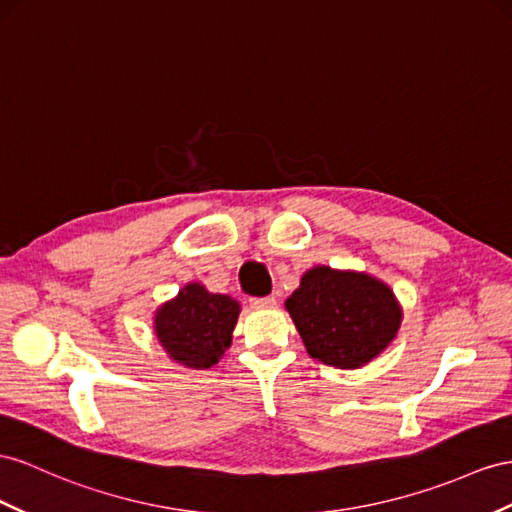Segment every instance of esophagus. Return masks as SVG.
<instances>
[{
    "label": "esophagus",
    "instance_id": "obj_1",
    "mask_svg": "<svg viewBox=\"0 0 512 512\" xmlns=\"http://www.w3.org/2000/svg\"><path fill=\"white\" fill-rule=\"evenodd\" d=\"M274 305H277V298H274V296L253 298V300H251V307H253V309H268V307H274Z\"/></svg>",
    "mask_w": 512,
    "mask_h": 512
}]
</instances>
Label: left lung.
<instances>
[{
	"label": "left lung",
	"mask_w": 512,
	"mask_h": 512,
	"mask_svg": "<svg viewBox=\"0 0 512 512\" xmlns=\"http://www.w3.org/2000/svg\"><path fill=\"white\" fill-rule=\"evenodd\" d=\"M309 357L359 370L396 339L402 307L391 287L368 272L313 266L285 300Z\"/></svg>",
	"instance_id": "1"
}]
</instances>
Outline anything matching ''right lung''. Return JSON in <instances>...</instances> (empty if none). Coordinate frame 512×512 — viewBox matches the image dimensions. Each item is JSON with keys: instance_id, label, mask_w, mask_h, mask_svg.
Here are the masks:
<instances>
[{"instance_id": "1", "label": "right lung", "mask_w": 512, "mask_h": 512, "mask_svg": "<svg viewBox=\"0 0 512 512\" xmlns=\"http://www.w3.org/2000/svg\"><path fill=\"white\" fill-rule=\"evenodd\" d=\"M240 303L212 294L199 281L183 285L153 313V333L166 355L190 370L216 365L231 346Z\"/></svg>"}]
</instances>
